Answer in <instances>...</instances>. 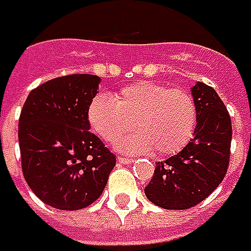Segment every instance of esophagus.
<instances>
[{"label": "esophagus", "instance_id": "1", "mask_svg": "<svg viewBox=\"0 0 251 251\" xmlns=\"http://www.w3.org/2000/svg\"><path fill=\"white\" fill-rule=\"evenodd\" d=\"M117 160H119V163H121V165H128V163H132V162H134L132 158H126V156H119Z\"/></svg>", "mask_w": 251, "mask_h": 251}]
</instances>
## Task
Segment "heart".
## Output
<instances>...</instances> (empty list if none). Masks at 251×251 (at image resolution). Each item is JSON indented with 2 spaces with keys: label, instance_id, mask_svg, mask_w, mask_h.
Returning <instances> with one entry per match:
<instances>
[{
  "label": "heart",
  "instance_id": "b5f03b06",
  "mask_svg": "<svg viewBox=\"0 0 251 251\" xmlns=\"http://www.w3.org/2000/svg\"><path fill=\"white\" fill-rule=\"evenodd\" d=\"M88 121L92 130L110 144L135 124L140 131L120 141V150H155L158 155H173L191 140L197 107L187 92L140 81L120 88L113 99L106 95L95 96L88 107Z\"/></svg>",
  "mask_w": 251,
  "mask_h": 251
}]
</instances>
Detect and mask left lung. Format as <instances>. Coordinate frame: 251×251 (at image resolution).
Wrapping results in <instances>:
<instances>
[{
    "label": "left lung",
    "instance_id": "left-lung-1",
    "mask_svg": "<svg viewBox=\"0 0 251 251\" xmlns=\"http://www.w3.org/2000/svg\"><path fill=\"white\" fill-rule=\"evenodd\" d=\"M197 107L194 137L177 155L156 162L145 187L151 202L165 209H188L221 184L227 172L232 120L214 88L197 82L191 89Z\"/></svg>",
    "mask_w": 251,
    "mask_h": 251
}]
</instances>
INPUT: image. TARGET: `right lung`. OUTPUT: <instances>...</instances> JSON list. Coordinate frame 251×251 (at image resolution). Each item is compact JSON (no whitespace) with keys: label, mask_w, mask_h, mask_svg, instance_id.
Instances as JSON below:
<instances>
[{"label":"right lung","mask_w":251,"mask_h":251,"mask_svg":"<svg viewBox=\"0 0 251 251\" xmlns=\"http://www.w3.org/2000/svg\"><path fill=\"white\" fill-rule=\"evenodd\" d=\"M100 78L73 74L34 88L19 117L22 172L50 207L76 211L100 197L116 155L89 131L88 107Z\"/></svg>","instance_id":"add662e5"}]
</instances>
